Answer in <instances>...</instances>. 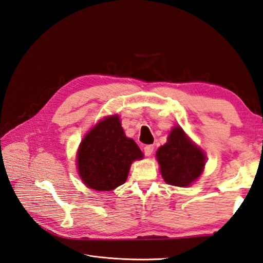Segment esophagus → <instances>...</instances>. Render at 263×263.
I'll return each instance as SVG.
<instances>
[{"instance_id": "34e87169", "label": "esophagus", "mask_w": 263, "mask_h": 263, "mask_svg": "<svg viewBox=\"0 0 263 263\" xmlns=\"http://www.w3.org/2000/svg\"><path fill=\"white\" fill-rule=\"evenodd\" d=\"M153 150H154V146L152 144H147L143 147V152L146 157H150L151 154L153 153Z\"/></svg>"}]
</instances>
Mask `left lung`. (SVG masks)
<instances>
[{"instance_id":"obj_1","label":"left lung","mask_w":263,"mask_h":263,"mask_svg":"<svg viewBox=\"0 0 263 263\" xmlns=\"http://www.w3.org/2000/svg\"><path fill=\"white\" fill-rule=\"evenodd\" d=\"M157 158L166 183L187 186L199 178L205 164V156L186 138L180 126L174 127L167 142L159 147Z\"/></svg>"}]
</instances>
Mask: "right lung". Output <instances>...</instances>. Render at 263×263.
<instances>
[{"instance_id":"add662e5","label":"right lung","mask_w":263,"mask_h":263,"mask_svg":"<svg viewBox=\"0 0 263 263\" xmlns=\"http://www.w3.org/2000/svg\"><path fill=\"white\" fill-rule=\"evenodd\" d=\"M143 154L125 137L117 116L104 119L86 134L78 151L79 174L93 190L110 191L123 184L134 160Z\"/></svg>"}]
</instances>
